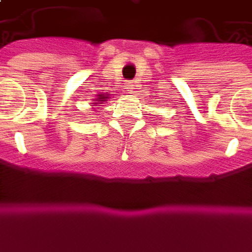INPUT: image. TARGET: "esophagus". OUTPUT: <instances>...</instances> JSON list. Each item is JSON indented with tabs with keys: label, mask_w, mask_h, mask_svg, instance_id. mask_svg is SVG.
Wrapping results in <instances>:
<instances>
[{
	"label": "esophagus",
	"mask_w": 252,
	"mask_h": 252,
	"mask_svg": "<svg viewBox=\"0 0 252 252\" xmlns=\"http://www.w3.org/2000/svg\"><path fill=\"white\" fill-rule=\"evenodd\" d=\"M126 89H129V93H133V91H132V87H133V85H132V83H129V81H126Z\"/></svg>",
	"instance_id": "1"
}]
</instances>
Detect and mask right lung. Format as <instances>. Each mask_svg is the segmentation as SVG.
I'll use <instances>...</instances> for the list:
<instances>
[{
  "label": "right lung",
  "mask_w": 252,
  "mask_h": 252,
  "mask_svg": "<svg viewBox=\"0 0 252 252\" xmlns=\"http://www.w3.org/2000/svg\"><path fill=\"white\" fill-rule=\"evenodd\" d=\"M108 96H109V94H98V98H96V100H100V101H102V102H105L107 101V98H109L108 97ZM98 102H96V105H97ZM97 107H100V105H97Z\"/></svg>",
  "instance_id": "obj_1"
}]
</instances>
